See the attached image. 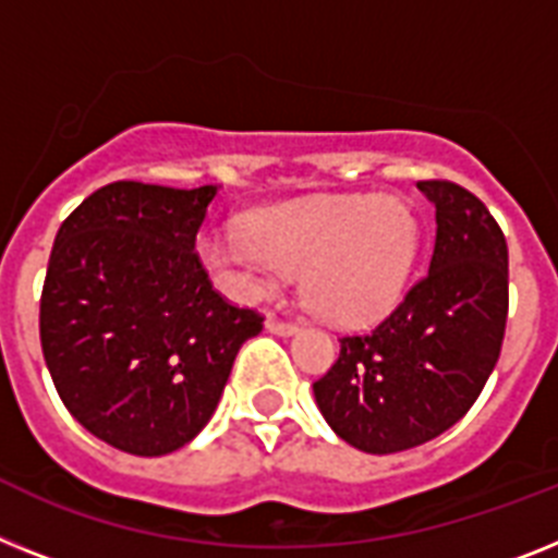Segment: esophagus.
Wrapping results in <instances>:
<instances>
[{
  "instance_id": "1",
  "label": "esophagus",
  "mask_w": 558,
  "mask_h": 558,
  "mask_svg": "<svg viewBox=\"0 0 558 558\" xmlns=\"http://www.w3.org/2000/svg\"><path fill=\"white\" fill-rule=\"evenodd\" d=\"M266 329H269L271 335L289 337V335H294V331H298V326H294V323H289V320H280V317H269V320H266Z\"/></svg>"
}]
</instances>
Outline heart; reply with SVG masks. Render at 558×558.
Instances as JSON below:
<instances>
[{
    "mask_svg": "<svg viewBox=\"0 0 558 558\" xmlns=\"http://www.w3.org/2000/svg\"><path fill=\"white\" fill-rule=\"evenodd\" d=\"M420 250L414 209L395 195H345L266 209L243 229H213L201 260L238 298H260L301 271L303 298L340 326H363L400 301Z\"/></svg>",
    "mask_w": 558,
    "mask_h": 558,
    "instance_id": "obj_1",
    "label": "heart"
}]
</instances>
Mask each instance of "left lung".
I'll use <instances>...</instances> for the list:
<instances>
[{
  "mask_svg": "<svg viewBox=\"0 0 558 558\" xmlns=\"http://www.w3.org/2000/svg\"><path fill=\"white\" fill-rule=\"evenodd\" d=\"M437 209L428 271L374 329L340 337L315 380L337 437L366 453L423 446L460 423L494 372L508 320V243L453 181H416Z\"/></svg>",
  "mask_w": 558,
  "mask_h": 558,
  "instance_id": "8db88e82",
  "label": "left lung"
}]
</instances>
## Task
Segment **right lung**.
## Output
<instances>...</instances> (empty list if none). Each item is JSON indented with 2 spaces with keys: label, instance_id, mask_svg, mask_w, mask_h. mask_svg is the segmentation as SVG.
Wrapping results in <instances>:
<instances>
[{
  "label": "right lung",
  "instance_id": "add662e5",
  "mask_svg": "<svg viewBox=\"0 0 558 558\" xmlns=\"http://www.w3.org/2000/svg\"><path fill=\"white\" fill-rule=\"evenodd\" d=\"M218 186L112 181L56 232L41 354L84 428L135 457L186 446L215 414L264 315L215 292L195 238Z\"/></svg>",
  "mask_w": 558,
  "mask_h": 558
}]
</instances>
